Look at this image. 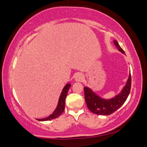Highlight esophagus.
Here are the masks:
<instances>
[{
    "label": "esophagus",
    "instance_id": "1",
    "mask_svg": "<svg viewBox=\"0 0 147 147\" xmlns=\"http://www.w3.org/2000/svg\"><path fill=\"white\" fill-rule=\"evenodd\" d=\"M74 79H75L76 81L77 82H81L84 79V76L83 74L81 73H77L76 74L75 76H74Z\"/></svg>",
    "mask_w": 147,
    "mask_h": 147
}]
</instances>
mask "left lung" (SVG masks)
Segmentation results:
<instances>
[{
	"label": "left lung",
	"mask_w": 147,
	"mask_h": 147,
	"mask_svg": "<svg viewBox=\"0 0 147 147\" xmlns=\"http://www.w3.org/2000/svg\"><path fill=\"white\" fill-rule=\"evenodd\" d=\"M118 51L125 55L116 40L113 41ZM131 87V75L129 73V78L121 92L111 98H104L94 92L91 88L84 86V98L88 109L92 113L99 115H109L121 108L129 96Z\"/></svg>",
	"instance_id": "1"
}]
</instances>
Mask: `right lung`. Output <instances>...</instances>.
<instances>
[{
    "mask_svg": "<svg viewBox=\"0 0 147 147\" xmlns=\"http://www.w3.org/2000/svg\"><path fill=\"white\" fill-rule=\"evenodd\" d=\"M71 84H69V82H67V84L65 86V87L63 88V90H62L61 94L59 96V101H58V104L57 106V108L55 109V110L53 111L52 114L50 115L49 117L43 118V119H36L39 121H50L56 118L59 117L60 115H62V113H63V111H65V99L67 97V95L69 91L70 87H71Z\"/></svg>",
    "mask_w": 147,
    "mask_h": 147,
    "instance_id": "1",
    "label": "right lung"
}]
</instances>
